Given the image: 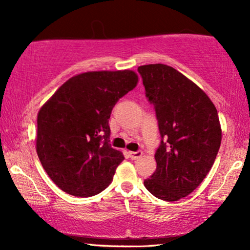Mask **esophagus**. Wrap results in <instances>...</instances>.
Instances as JSON below:
<instances>
[{
	"label": "esophagus",
	"instance_id": "1",
	"mask_svg": "<svg viewBox=\"0 0 250 250\" xmlns=\"http://www.w3.org/2000/svg\"><path fill=\"white\" fill-rule=\"evenodd\" d=\"M129 157H130L131 160H136V159H140V157L142 156L143 153L142 151H129Z\"/></svg>",
	"mask_w": 250,
	"mask_h": 250
}]
</instances>
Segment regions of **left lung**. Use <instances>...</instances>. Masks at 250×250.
<instances>
[{"mask_svg": "<svg viewBox=\"0 0 250 250\" xmlns=\"http://www.w3.org/2000/svg\"><path fill=\"white\" fill-rule=\"evenodd\" d=\"M137 71L162 139L156 170L143 183L157 199L173 202L193 193L213 167L222 139L219 115L207 94L173 67L156 63Z\"/></svg>", "mask_w": 250, "mask_h": 250, "instance_id": "left-lung-1", "label": "left lung"}]
</instances>
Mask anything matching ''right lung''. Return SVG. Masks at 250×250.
<instances>
[{
	"label": "right lung",
	"mask_w": 250,
	"mask_h": 250,
	"mask_svg": "<svg viewBox=\"0 0 250 250\" xmlns=\"http://www.w3.org/2000/svg\"><path fill=\"white\" fill-rule=\"evenodd\" d=\"M139 82L133 70L70 77L37 114L36 151L45 173L67 194L88 197L110 185L125 157L109 145L116 102Z\"/></svg>",
	"instance_id": "add662e5"
}]
</instances>
